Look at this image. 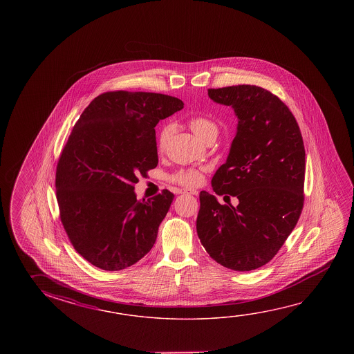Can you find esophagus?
Masks as SVG:
<instances>
[{"mask_svg":"<svg viewBox=\"0 0 354 354\" xmlns=\"http://www.w3.org/2000/svg\"><path fill=\"white\" fill-rule=\"evenodd\" d=\"M181 194L183 195H197V192L194 190V189H183Z\"/></svg>","mask_w":354,"mask_h":354,"instance_id":"34e87169","label":"esophagus"}]
</instances>
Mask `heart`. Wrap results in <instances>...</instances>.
Wrapping results in <instances>:
<instances>
[{"label": "heart", "mask_w": 354, "mask_h": 354, "mask_svg": "<svg viewBox=\"0 0 354 354\" xmlns=\"http://www.w3.org/2000/svg\"><path fill=\"white\" fill-rule=\"evenodd\" d=\"M189 126L192 128V132L196 134V137L201 140L209 138V136H217V132H218V126L207 117H192V120L189 121ZM170 132H171V126H165L160 131L159 140H158L159 149L164 148ZM171 179L180 185H198L203 181V171L198 169H184V170H179L178 173H175Z\"/></svg>", "instance_id": "obj_1"}]
</instances>
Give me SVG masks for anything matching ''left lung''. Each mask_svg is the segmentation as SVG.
<instances>
[{"mask_svg":"<svg viewBox=\"0 0 354 354\" xmlns=\"http://www.w3.org/2000/svg\"><path fill=\"white\" fill-rule=\"evenodd\" d=\"M209 97L237 117L226 162L211 184L216 195L236 196L238 205L200 192L197 236L218 264L250 272L272 261L301 214L304 140L286 104L261 87L209 88Z\"/></svg>","mask_w":354,"mask_h":354,"instance_id":"8db88e82","label":"left lung"}]
</instances>
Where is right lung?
Masks as SVG:
<instances>
[{"label": "right lung", "mask_w": 354, "mask_h": 354, "mask_svg": "<svg viewBox=\"0 0 354 354\" xmlns=\"http://www.w3.org/2000/svg\"><path fill=\"white\" fill-rule=\"evenodd\" d=\"M183 107L162 93H106L73 128L57 168V200L70 242L95 267H131L156 243L174 195L140 201L134 184L158 165V122Z\"/></svg>", "instance_id": "obj_1"}]
</instances>
